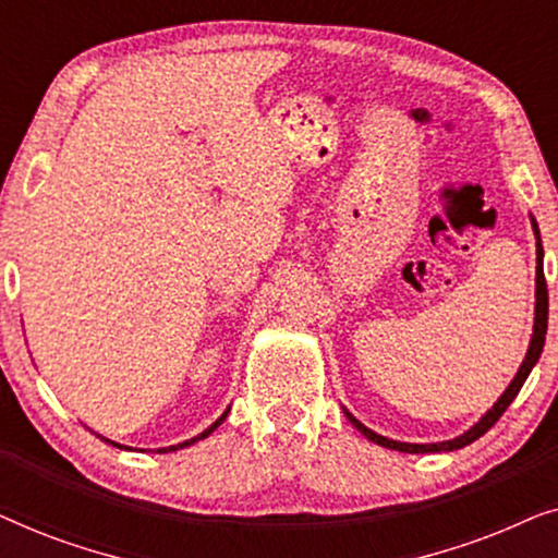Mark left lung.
<instances>
[{
    "label": "left lung",
    "instance_id": "obj_1",
    "mask_svg": "<svg viewBox=\"0 0 558 558\" xmlns=\"http://www.w3.org/2000/svg\"><path fill=\"white\" fill-rule=\"evenodd\" d=\"M533 223V233H536V317H533V335H531V345H529V353H525L521 368H518L515 378L510 380V386L502 391V396L498 401L493 403V409L487 411V414L480 418L477 424H472L468 432L460 434V437L454 439H447V441H437V445H411V441H396V439H388V437H380V434H376L373 429H368V426L357 422V418L350 414L348 409L345 416L350 418V424L355 426L357 432L363 434L365 439L376 441V445L386 447V449H399V452H409V454H424V452H452V449H462L472 445V441L483 437V434L490 429V426L498 422V418L506 414V409L513 403V399L518 396V391H521L525 378H529V373L533 371V365L538 363L541 357V350H544V342H546V327H548V289H546V279H544V246H541V235H538V226L536 220L531 218Z\"/></svg>",
    "mask_w": 558,
    "mask_h": 558
}]
</instances>
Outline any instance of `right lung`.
Wrapping results in <instances>:
<instances>
[{"mask_svg":"<svg viewBox=\"0 0 558 558\" xmlns=\"http://www.w3.org/2000/svg\"><path fill=\"white\" fill-rule=\"evenodd\" d=\"M228 411H231V409H226V411H223V414H220V416L216 418V422H213V424L208 426V429H205L203 434H197V437H193V439H187V441H182V445H174V447H162V449H157V452H174V449L190 447V445H195V441H201V439H205V437H208V434H213V432H216V429H218V426H220V424H223V418L228 416ZM101 439H104V437H101ZM106 441H109V445H113V447L124 449V445H117V441H111V439H106Z\"/></svg>","mask_w":558,"mask_h":558,"instance_id":"1","label":"right lung"}]
</instances>
